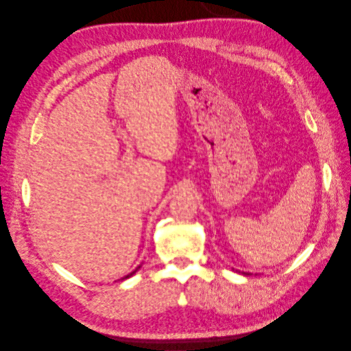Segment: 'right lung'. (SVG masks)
<instances>
[{"instance_id":"1","label":"right lung","mask_w":351,"mask_h":351,"mask_svg":"<svg viewBox=\"0 0 351 351\" xmlns=\"http://www.w3.org/2000/svg\"><path fill=\"white\" fill-rule=\"evenodd\" d=\"M134 273H136V271H132V273H130V274H128V276H125V277H123V280H124V278H128V277H131V276H132V274H134Z\"/></svg>"}]
</instances>
